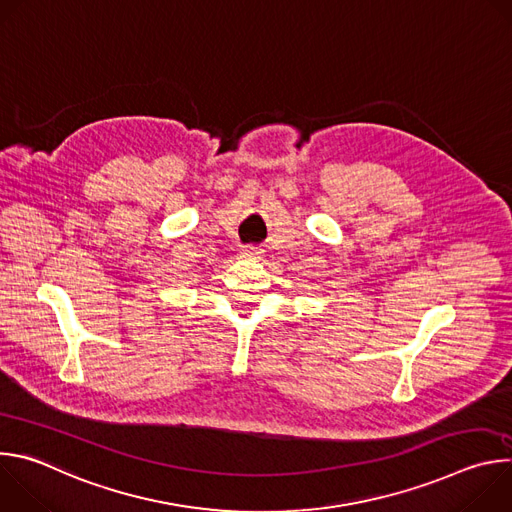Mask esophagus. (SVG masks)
<instances>
[{
    "label": "esophagus",
    "instance_id": "34e87169",
    "mask_svg": "<svg viewBox=\"0 0 512 512\" xmlns=\"http://www.w3.org/2000/svg\"><path fill=\"white\" fill-rule=\"evenodd\" d=\"M241 255L247 257V259H261V257H263V249L253 247V245H247V247L241 249Z\"/></svg>",
    "mask_w": 512,
    "mask_h": 512
}]
</instances>
